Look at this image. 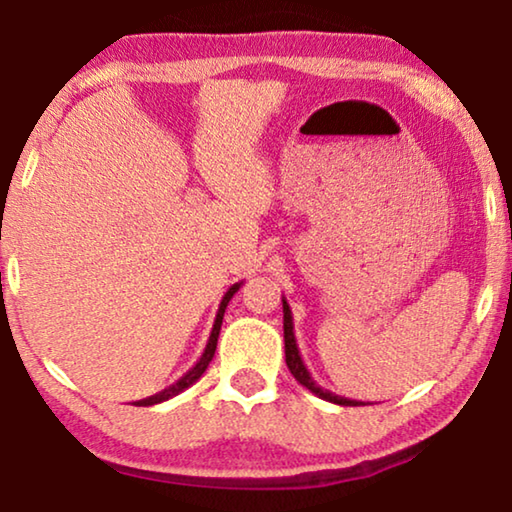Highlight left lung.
<instances>
[{
    "label": "left lung",
    "mask_w": 512,
    "mask_h": 512,
    "mask_svg": "<svg viewBox=\"0 0 512 512\" xmlns=\"http://www.w3.org/2000/svg\"><path fill=\"white\" fill-rule=\"evenodd\" d=\"M283 340H286V364H288L290 373H293V378L297 380V383H300L302 387H307L309 392H314L316 397L333 401V404L364 406V401L347 399V397H340V394H335L331 390H323V387L312 378V373H309L307 366H304L300 349H297V340H295V333H293V312H290L286 297H283Z\"/></svg>",
    "instance_id": "8db88e82"
}]
</instances>
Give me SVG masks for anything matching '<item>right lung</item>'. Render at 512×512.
I'll list each match as a JSON object with an SVG mask.
<instances>
[{"label":"right lung","mask_w":512,"mask_h":512,"mask_svg":"<svg viewBox=\"0 0 512 512\" xmlns=\"http://www.w3.org/2000/svg\"><path fill=\"white\" fill-rule=\"evenodd\" d=\"M241 283H243V281H241ZM241 283H234V286H231V288L226 290V293H224L222 302H219V309H217V316H215V326H212L210 340H208V345H205V352L200 354V359L196 361V366L189 368V371H186L184 375H181V378L177 380V383L170 385V387H165L163 392L153 394V397H146V399H139V401H134V406H153V404H160V401H167V399L177 397L179 392H184L186 387H191V385L196 383V380L200 378V375L205 373V368L210 366L212 357H215V349H217V338H219V331H222L224 309H226V304H229L231 297H234V295L238 293V288H241Z\"/></svg>","instance_id":"add662e5"}]
</instances>
